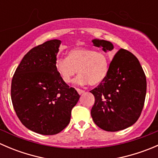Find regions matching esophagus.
<instances>
[{"label": "esophagus", "mask_w": 158, "mask_h": 158, "mask_svg": "<svg viewBox=\"0 0 158 158\" xmlns=\"http://www.w3.org/2000/svg\"><path fill=\"white\" fill-rule=\"evenodd\" d=\"M76 90H77L78 93H79V95H82V93H84V92H85V91L82 90V89H77Z\"/></svg>", "instance_id": "1"}]
</instances>
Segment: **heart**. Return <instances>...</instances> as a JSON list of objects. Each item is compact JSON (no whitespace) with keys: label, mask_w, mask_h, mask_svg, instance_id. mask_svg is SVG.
<instances>
[{"label":"heart","mask_w":158,"mask_h":158,"mask_svg":"<svg viewBox=\"0 0 158 158\" xmlns=\"http://www.w3.org/2000/svg\"><path fill=\"white\" fill-rule=\"evenodd\" d=\"M56 69L66 83H69L78 69L76 82L96 85L102 82L109 73V60L102 52L91 48L78 47L71 49L66 58L58 59Z\"/></svg>","instance_id":"obj_1"}]
</instances>
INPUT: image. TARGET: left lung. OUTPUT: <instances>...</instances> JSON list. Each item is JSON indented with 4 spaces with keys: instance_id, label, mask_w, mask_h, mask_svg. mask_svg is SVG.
<instances>
[{
    "instance_id": "1",
    "label": "left lung",
    "mask_w": 158,
    "mask_h": 158,
    "mask_svg": "<svg viewBox=\"0 0 158 158\" xmlns=\"http://www.w3.org/2000/svg\"><path fill=\"white\" fill-rule=\"evenodd\" d=\"M94 46L106 51L114 47L109 41L93 40ZM147 91L144 72L134 54L120 49L113 57L102 82L90 91L95 96L91 115L97 126L118 131L138 121L144 107Z\"/></svg>"
}]
</instances>
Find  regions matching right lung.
Returning <instances> with one entry per match:
<instances>
[{
  "instance_id": "add662e5",
  "label": "right lung",
  "mask_w": 158,
  "mask_h": 158,
  "mask_svg": "<svg viewBox=\"0 0 158 158\" xmlns=\"http://www.w3.org/2000/svg\"><path fill=\"white\" fill-rule=\"evenodd\" d=\"M61 41L52 40L23 56L11 82V100L21 123L44 135L60 133L69 125L80 95L56 69Z\"/></svg>"
}]
</instances>
